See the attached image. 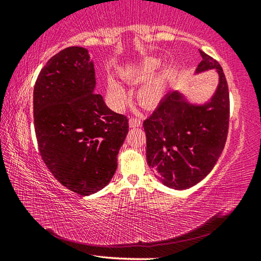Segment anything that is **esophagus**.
Masks as SVG:
<instances>
[{"instance_id":"esophagus-1","label":"esophagus","mask_w":261,"mask_h":261,"mask_svg":"<svg viewBox=\"0 0 261 261\" xmlns=\"http://www.w3.org/2000/svg\"><path fill=\"white\" fill-rule=\"evenodd\" d=\"M129 123H130L131 127H136V126H140L141 121H140L139 117H132V118H130Z\"/></svg>"}]
</instances>
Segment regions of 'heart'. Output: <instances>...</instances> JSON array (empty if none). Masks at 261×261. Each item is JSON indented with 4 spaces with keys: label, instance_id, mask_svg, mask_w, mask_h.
Returning a JSON list of instances; mask_svg holds the SVG:
<instances>
[{
    "label": "heart",
    "instance_id": "heart-1",
    "mask_svg": "<svg viewBox=\"0 0 261 261\" xmlns=\"http://www.w3.org/2000/svg\"><path fill=\"white\" fill-rule=\"evenodd\" d=\"M160 62L155 59H145L139 64L131 70L129 73H126V77L132 78H146L155 71L159 68ZM162 91V78H156L153 81H149L148 83L140 88L138 92V98L141 103L149 106L155 103L160 98ZM108 92L109 96L112 98L115 103L121 106L124 103L125 101V92L123 88L115 82H109L108 85Z\"/></svg>",
    "mask_w": 261,
    "mask_h": 261
}]
</instances>
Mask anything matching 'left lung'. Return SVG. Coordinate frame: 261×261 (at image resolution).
<instances>
[{
    "instance_id": "obj_1",
    "label": "left lung",
    "mask_w": 261,
    "mask_h": 261,
    "mask_svg": "<svg viewBox=\"0 0 261 261\" xmlns=\"http://www.w3.org/2000/svg\"><path fill=\"white\" fill-rule=\"evenodd\" d=\"M197 72L216 69L220 83L204 106L188 103L178 92L167 94L143 123L146 158L156 177L167 187L184 190L205 178L226 145L230 101L220 63L200 50Z\"/></svg>"
}]
</instances>
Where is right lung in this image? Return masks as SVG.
<instances>
[{
  "label": "right lung",
  "mask_w": 261,
  "mask_h": 261,
  "mask_svg": "<svg viewBox=\"0 0 261 261\" xmlns=\"http://www.w3.org/2000/svg\"><path fill=\"white\" fill-rule=\"evenodd\" d=\"M93 61L83 47H68L41 69L33 91L39 152L53 176L74 193L105 188L116 171L129 120L93 93Z\"/></svg>",
  "instance_id": "right-lung-1"
}]
</instances>
